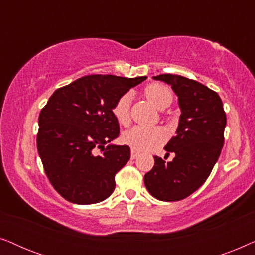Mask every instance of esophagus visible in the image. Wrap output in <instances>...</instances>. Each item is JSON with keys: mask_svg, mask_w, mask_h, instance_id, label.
Instances as JSON below:
<instances>
[{"mask_svg": "<svg viewBox=\"0 0 255 255\" xmlns=\"http://www.w3.org/2000/svg\"><path fill=\"white\" fill-rule=\"evenodd\" d=\"M138 155H139V152H138V151H135V149L132 148V149H131V159H132V160H134L135 158H137Z\"/></svg>", "mask_w": 255, "mask_h": 255, "instance_id": "34e87169", "label": "esophagus"}]
</instances>
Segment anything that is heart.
Returning <instances> with one entry per match:
<instances>
[{
  "label": "heart",
  "instance_id": "1",
  "mask_svg": "<svg viewBox=\"0 0 255 255\" xmlns=\"http://www.w3.org/2000/svg\"><path fill=\"white\" fill-rule=\"evenodd\" d=\"M145 95L153 106L159 109L168 107L172 103L173 93L162 83H151L145 88ZM131 94L125 93L115 102L113 114L121 125L130 123ZM168 133L161 127H135L128 128L123 133V141L135 151H151L166 141Z\"/></svg>",
  "mask_w": 255,
  "mask_h": 255
}]
</instances>
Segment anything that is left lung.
<instances>
[{
    "mask_svg": "<svg viewBox=\"0 0 255 255\" xmlns=\"http://www.w3.org/2000/svg\"><path fill=\"white\" fill-rule=\"evenodd\" d=\"M153 79L172 86L179 97L181 116L176 135L165 149L175 153L172 161L154 156L145 174V186L160 201H181L196 191L210 175L224 145L226 115L221 97L207 86L174 74Z\"/></svg>",
    "mask_w": 255,
    "mask_h": 255,
    "instance_id": "obj_1",
    "label": "left lung"
}]
</instances>
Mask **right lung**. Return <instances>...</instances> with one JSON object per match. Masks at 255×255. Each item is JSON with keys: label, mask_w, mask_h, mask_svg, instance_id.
<instances>
[{"label": "right lung", "mask_w": 255, "mask_h": 255, "mask_svg": "<svg viewBox=\"0 0 255 255\" xmlns=\"http://www.w3.org/2000/svg\"><path fill=\"white\" fill-rule=\"evenodd\" d=\"M144 80L146 76H82L55 90L41 109L38 153L51 184L65 200L94 204L113 194L115 175L130 160L128 145H107L120 135L113 107Z\"/></svg>", "instance_id": "right-lung-1"}]
</instances>
